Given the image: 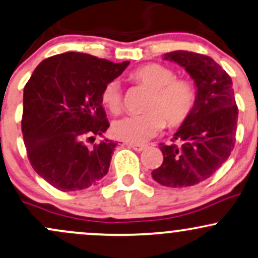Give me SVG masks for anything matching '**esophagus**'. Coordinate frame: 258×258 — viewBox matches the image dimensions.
Masks as SVG:
<instances>
[{"mask_svg":"<svg viewBox=\"0 0 258 258\" xmlns=\"http://www.w3.org/2000/svg\"><path fill=\"white\" fill-rule=\"evenodd\" d=\"M127 146H128L130 148L134 149V151H136V152H142V151H144V149H146V146H144V144L128 143V144H127Z\"/></svg>","mask_w":258,"mask_h":258,"instance_id":"1","label":"esophagus"}]
</instances>
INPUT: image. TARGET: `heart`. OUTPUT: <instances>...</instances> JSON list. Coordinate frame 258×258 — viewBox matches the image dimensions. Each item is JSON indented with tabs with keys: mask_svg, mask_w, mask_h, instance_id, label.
I'll return each mask as SVG.
<instances>
[{
	"mask_svg": "<svg viewBox=\"0 0 258 258\" xmlns=\"http://www.w3.org/2000/svg\"><path fill=\"white\" fill-rule=\"evenodd\" d=\"M135 83L151 89L143 114L128 115L112 124V134L128 143H143L159 134L165 126L185 122L197 103V89L191 81L176 78V73L160 63H147L130 73ZM101 101L112 114L123 106V95L117 79H111L101 90Z\"/></svg>",
	"mask_w": 258,
	"mask_h": 258,
	"instance_id": "b5f03b06",
	"label": "heart"
}]
</instances>
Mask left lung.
Here are the masks:
<instances>
[{"mask_svg": "<svg viewBox=\"0 0 258 258\" xmlns=\"http://www.w3.org/2000/svg\"><path fill=\"white\" fill-rule=\"evenodd\" d=\"M164 60L180 64L191 76L197 103L174 135V143H160L164 160L152 176L166 187H189L211 177L229 158L239 110L230 76L213 58L177 50L165 53Z\"/></svg>", "mask_w": 258, "mask_h": 258, "instance_id": "obj_1", "label": "left lung"}]
</instances>
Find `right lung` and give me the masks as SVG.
Masks as SVG:
<instances>
[{
  "instance_id": "1",
  "label": "right lung",
  "mask_w": 258,
  "mask_h": 258,
  "mask_svg": "<svg viewBox=\"0 0 258 258\" xmlns=\"http://www.w3.org/2000/svg\"><path fill=\"white\" fill-rule=\"evenodd\" d=\"M130 62L82 52L41 61L24 87L22 132L33 169L60 191L95 185L109 171L116 143L86 142L109 128L101 90Z\"/></svg>"
}]
</instances>
